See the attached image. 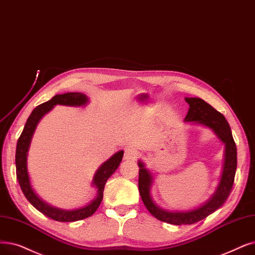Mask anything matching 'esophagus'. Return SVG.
I'll return each instance as SVG.
<instances>
[{"label": "esophagus", "instance_id": "1", "mask_svg": "<svg viewBox=\"0 0 255 255\" xmlns=\"http://www.w3.org/2000/svg\"><path fill=\"white\" fill-rule=\"evenodd\" d=\"M137 151L135 149L128 148L124 152V159L125 160H135L137 157Z\"/></svg>", "mask_w": 255, "mask_h": 255}]
</instances>
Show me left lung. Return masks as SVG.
I'll return each instance as SVG.
<instances>
[{"label":"left lung","mask_w":255,"mask_h":255,"mask_svg":"<svg viewBox=\"0 0 255 255\" xmlns=\"http://www.w3.org/2000/svg\"><path fill=\"white\" fill-rule=\"evenodd\" d=\"M185 101L190 105L189 113L185 117V122H195V123L202 124L215 131V133L226 146L225 162L218 190L205 204L190 210V212L171 213L159 208L153 202L150 196V186L152 182L151 174L147 169H145L143 163L138 161V190L143 204L152 216L162 221V222L173 225L194 224L205 219L222 206L227 200L232 185H234L238 162L237 146L225 117L200 98H185Z\"/></svg>","instance_id":"obj_1"}]
</instances>
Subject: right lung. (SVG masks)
<instances>
[{
	"mask_svg": "<svg viewBox=\"0 0 255 255\" xmlns=\"http://www.w3.org/2000/svg\"><path fill=\"white\" fill-rule=\"evenodd\" d=\"M87 97L81 93H68L63 95L54 96L48 102L42 103L33 109V112L29 116L24 130L18 137L16 152H15V165H16V178L18 180L19 186L23 191L27 200L34 206L41 214L47 216L50 219H53L58 222H75V221L83 220L85 218L91 217L100 206L103 199V191L107 179L112 176L115 171L118 169L120 162L123 158L124 151H119L114 156L110 157L106 162H104L100 169H99L94 177L93 184L98 189V194L95 200L88 205L73 210H63L56 207H53L41 199L32 190L30 184L29 175L27 172V152L30 146V141L33 135V132L39 120L55 105H66V106H81L86 104Z\"/></svg>",
	"mask_w": 255,
	"mask_h": 255,
	"instance_id": "add662e5",
	"label": "right lung"
}]
</instances>
